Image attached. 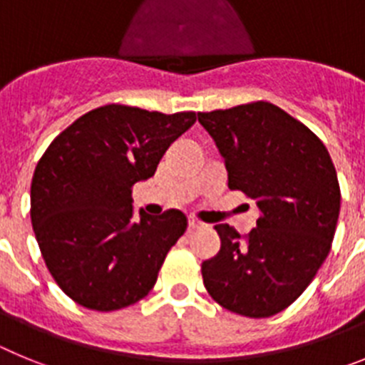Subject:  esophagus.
Instances as JSON below:
<instances>
[{"label": "esophagus", "instance_id": "1", "mask_svg": "<svg viewBox=\"0 0 365 365\" xmlns=\"http://www.w3.org/2000/svg\"><path fill=\"white\" fill-rule=\"evenodd\" d=\"M202 227V222L199 221V219H195V217H190L188 219V228L190 230H195V228H201Z\"/></svg>", "mask_w": 365, "mask_h": 365}]
</instances>
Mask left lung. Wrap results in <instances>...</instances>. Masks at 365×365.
Listing matches in <instances>:
<instances>
[{
    "instance_id": "obj_1",
    "label": "left lung",
    "mask_w": 365,
    "mask_h": 365,
    "mask_svg": "<svg viewBox=\"0 0 365 365\" xmlns=\"http://www.w3.org/2000/svg\"><path fill=\"white\" fill-rule=\"evenodd\" d=\"M197 118L225 159L228 188L259 208L247 235L215 227L221 248L202 261V282L227 311L269 318L302 296L331 250L341 197L336 170L307 125L265 100Z\"/></svg>"
}]
</instances>
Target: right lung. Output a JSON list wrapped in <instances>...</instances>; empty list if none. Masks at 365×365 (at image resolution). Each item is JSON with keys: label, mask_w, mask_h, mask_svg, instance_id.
<instances>
[{"label": "right lung", "mask_w": 365, "mask_h": 365, "mask_svg": "<svg viewBox=\"0 0 365 365\" xmlns=\"http://www.w3.org/2000/svg\"><path fill=\"white\" fill-rule=\"evenodd\" d=\"M195 118L108 104L76 118L41 155L31 185L32 228L51 276L73 302L118 311L153 289L188 221L179 210L140 212L133 221L131 192Z\"/></svg>", "instance_id": "add662e5"}]
</instances>
